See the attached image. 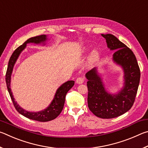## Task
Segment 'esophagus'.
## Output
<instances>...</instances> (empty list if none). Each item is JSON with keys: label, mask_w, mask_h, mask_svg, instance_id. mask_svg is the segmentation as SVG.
<instances>
[{"label": "esophagus", "mask_w": 148, "mask_h": 148, "mask_svg": "<svg viewBox=\"0 0 148 148\" xmlns=\"http://www.w3.org/2000/svg\"><path fill=\"white\" fill-rule=\"evenodd\" d=\"M84 82V77H79L76 79V83L78 84H83Z\"/></svg>", "instance_id": "obj_1"}]
</instances>
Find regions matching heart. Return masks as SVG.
I'll list each match as a JSON object with an SVG mask.
<instances>
[{"mask_svg": "<svg viewBox=\"0 0 148 148\" xmlns=\"http://www.w3.org/2000/svg\"><path fill=\"white\" fill-rule=\"evenodd\" d=\"M99 57V52L97 51V50H94V51H92L91 56H90V61L92 62L97 61V60H98Z\"/></svg>", "mask_w": 148, "mask_h": 148, "instance_id": "1", "label": "heart"}]
</instances>
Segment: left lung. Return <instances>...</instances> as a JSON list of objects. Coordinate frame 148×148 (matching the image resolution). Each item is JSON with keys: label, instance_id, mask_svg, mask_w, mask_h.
<instances>
[{"label": "left lung", "instance_id": "1", "mask_svg": "<svg viewBox=\"0 0 148 148\" xmlns=\"http://www.w3.org/2000/svg\"><path fill=\"white\" fill-rule=\"evenodd\" d=\"M106 39L107 46L116 50L113 59L121 65L125 72V86L117 95L108 94L97 74L96 68L86 74L88 79L87 102L91 112L102 119H111L125 114L133 105L138 88L140 71L137 60L132 50L114 35L101 34Z\"/></svg>", "mask_w": 148, "mask_h": 148}]
</instances>
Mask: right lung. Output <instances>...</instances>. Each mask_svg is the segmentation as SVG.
Wrapping results in <instances>:
<instances>
[{"instance_id":"obj_1","label":"right lung","mask_w":148,"mask_h":148,"mask_svg":"<svg viewBox=\"0 0 148 148\" xmlns=\"http://www.w3.org/2000/svg\"><path fill=\"white\" fill-rule=\"evenodd\" d=\"M46 36L45 34L32 37V38L28 39L27 41L25 42L21 46L17 47V48L13 52L10 58L8 68H7L6 73V86L7 88H8L10 96L11 97V99L12 101V102H13L15 108H16V110L19 114L23 115V116L27 117V118L40 122L51 121V120L56 119V117L61 114V112H62V110L63 109L64 107L66 95L67 93V92L73 87L74 85V81H73V80H71V81H68L65 82L64 84H62V86L57 89L53 101L51 102V103L50 104L49 106L47 107L46 109H45L44 110H42V111L39 112H29L25 111V110H23V108H21L17 104V102L14 101V99L13 97V95H12V92L10 89V79L12 70H13L15 62H16L17 59L18 58L19 54L21 52L22 50L25 47L27 44L30 43V42H32V43L35 44H40L41 43V42L46 41Z\"/></svg>"}]
</instances>
